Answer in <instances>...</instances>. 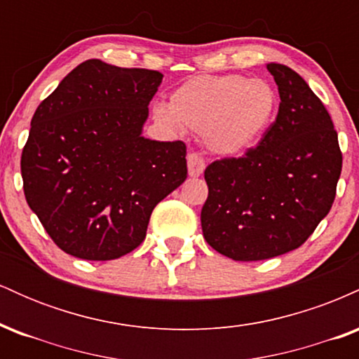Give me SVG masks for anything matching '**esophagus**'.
<instances>
[{
  "instance_id": "1",
  "label": "esophagus",
  "mask_w": 359,
  "mask_h": 359,
  "mask_svg": "<svg viewBox=\"0 0 359 359\" xmlns=\"http://www.w3.org/2000/svg\"><path fill=\"white\" fill-rule=\"evenodd\" d=\"M187 168H189V175L191 177H201L204 174L205 168V162L201 155L197 154H189L187 155Z\"/></svg>"
}]
</instances>
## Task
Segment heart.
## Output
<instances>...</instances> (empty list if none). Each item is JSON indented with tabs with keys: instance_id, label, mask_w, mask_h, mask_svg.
Masks as SVG:
<instances>
[{
	"instance_id": "b5f03b06",
	"label": "heart",
	"mask_w": 359,
	"mask_h": 359,
	"mask_svg": "<svg viewBox=\"0 0 359 359\" xmlns=\"http://www.w3.org/2000/svg\"><path fill=\"white\" fill-rule=\"evenodd\" d=\"M277 106V94L266 81L205 74L172 90L168 104H154L151 118L170 133H184L185 128L201 131L212 154L240 156L265 137Z\"/></svg>"
}]
</instances>
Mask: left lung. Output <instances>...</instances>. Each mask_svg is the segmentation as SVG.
<instances>
[{
    "label": "left lung",
    "instance_id": "left-lung-1",
    "mask_svg": "<svg viewBox=\"0 0 359 359\" xmlns=\"http://www.w3.org/2000/svg\"><path fill=\"white\" fill-rule=\"evenodd\" d=\"M280 106L257 148L205 168V241L236 262L299 248L331 211L343 167L327 109L297 72L270 62Z\"/></svg>",
    "mask_w": 359,
    "mask_h": 359
}]
</instances>
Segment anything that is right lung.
<instances>
[{
  "label": "right lung",
  "mask_w": 359,
  "mask_h": 359,
  "mask_svg": "<svg viewBox=\"0 0 359 359\" xmlns=\"http://www.w3.org/2000/svg\"><path fill=\"white\" fill-rule=\"evenodd\" d=\"M162 79L90 59L36 108L22 154L23 191L65 253L106 262L133 251L155 205L187 179L182 142L142 135Z\"/></svg>",
  "instance_id": "add662e5"
}]
</instances>
